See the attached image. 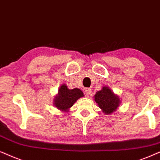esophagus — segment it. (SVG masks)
Listing matches in <instances>:
<instances>
[{
	"instance_id": "obj_1",
	"label": "esophagus",
	"mask_w": 160,
	"mask_h": 160,
	"mask_svg": "<svg viewBox=\"0 0 160 160\" xmlns=\"http://www.w3.org/2000/svg\"><path fill=\"white\" fill-rule=\"evenodd\" d=\"M84 93L86 97H88L89 95H91V88H85Z\"/></svg>"
}]
</instances>
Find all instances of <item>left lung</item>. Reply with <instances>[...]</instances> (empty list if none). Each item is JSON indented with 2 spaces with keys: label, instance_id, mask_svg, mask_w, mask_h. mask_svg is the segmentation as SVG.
Listing matches in <instances>:
<instances>
[{
  "label": "left lung",
  "instance_id": "8db88e82",
  "mask_svg": "<svg viewBox=\"0 0 160 160\" xmlns=\"http://www.w3.org/2000/svg\"><path fill=\"white\" fill-rule=\"evenodd\" d=\"M94 100L105 114L112 113L120 103L119 98L108 87H103L102 90L96 93Z\"/></svg>",
  "mask_w": 160,
  "mask_h": 160
}]
</instances>
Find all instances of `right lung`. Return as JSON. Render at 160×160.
<instances>
[{"instance_id": "1", "label": "right lung", "mask_w": 160, "mask_h": 160, "mask_svg": "<svg viewBox=\"0 0 160 160\" xmlns=\"http://www.w3.org/2000/svg\"><path fill=\"white\" fill-rule=\"evenodd\" d=\"M83 93L78 88L69 89L63 85L58 90V94L54 100V105L61 110H67L71 108L79 98L83 97Z\"/></svg>"}]
</instances>
